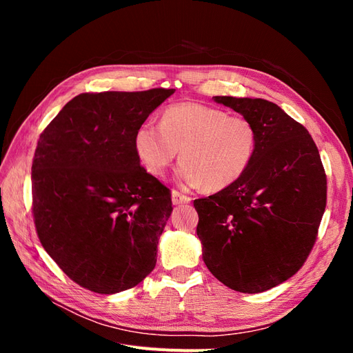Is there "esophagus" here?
<instances>
[{
    "instance_id": "obj_1",
    "label": "esophagus",
    "mask_w": 353,
    "mask_h": 353,
    "mask_svg": "<svg viewBox=\"0 0 353 353\" xmlns=\"http://www.w3.org/2000/svg\"><path fill=\"white\" fill-rule=\"evenodd\" d=\"M190 201H191V197H188L183 193H179V191H176V190L172 191V203H174V205H184V203H190Z\"/></svg>"
}]
</instances>
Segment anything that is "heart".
<instances>
[{
	"instance_id": "heart-1",
	"label": "heart",
	"mask_w": 353,
	"mask_h": 353,
	"mask_svg": "<svg viewBox=\"0 0 353 353\" xmlns=\"http://www.w3.org/2000/svg\"><path fill=\"white\" fill-rule=\"evenodd\" d=\"M256 144L258 134L249 119L199 103L170 105L159 125L145 121L134 134L135 152L148 174L163 176L181 150V183L209 191L236 184L250 166Z\"/></svg>"
}]
</instances>
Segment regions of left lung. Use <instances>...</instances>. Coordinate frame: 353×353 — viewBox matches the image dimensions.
I'll use <instances>...</instances> for the list:
<instances>
[{
    "label": "left lung",
    "mask_w": 353,
    "mask_h": 353,
    "mask_svg": "<svg viewBox=\"0 0 353 353\" xmlns=\"http://www.w3.org/2000/svg\"><path fill=\"white\" fill-rule=\"evenodd\" d=\"M249 119L258 144L245 174L219 193L194 200L203 261L240 293L284 283L311 253L327 203V176L306 128L275 103L213 97Z\"/></svg>",
    "instance_id": "8db88e82"
}]
</instances>
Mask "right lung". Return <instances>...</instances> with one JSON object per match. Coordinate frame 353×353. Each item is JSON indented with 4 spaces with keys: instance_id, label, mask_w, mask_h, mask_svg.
Masks as SVG:
<instances>
[{
    "instance_id": "obj_1",
    "label": "right lung",
    "mask_w": 353,
    "mask_h": 353,
    "mask_svg": "<svg viewBox=\"0 0 353 353\" xmlns=\"http://www.w3.org/2000/svg\"><path fill=\"white\" fill-rule=\"evenodd\" d=\"M175 90L85 92L39 135L32 213L42 248L70 280L100 294L154 270L170 190L140 165L134 134Z\"/></svg>"
}]
</instances>
